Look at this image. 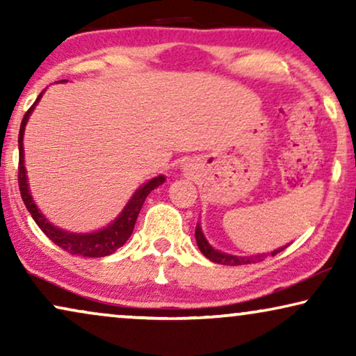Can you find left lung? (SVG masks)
<instances>
[{
  "instance_id": "1",
  "label": "left lung",
  "mask_w": 356,
  "mask_h": 356,
  "mask_svg": "<svg viewBox=\"0 0 356 356\" xmlns=\"http://www.w3.org/2000/svg\"><path fill=\"white\" fill-rule=\"evenodd\" d=\"M196 241H197V246L199 250L204 256L207 257V259H211L212 262H217V264H223V266H243V264H254V262H259L264 259L267 254H256V256H233V254H227V252H222V251H217L213 250V248L209 245V241L206 240V236H204L202 233V228H201V223H197L196 225ZM286 248V246H285ZM285 248H279V250L269 252L270 256H275L279 254L280 251H284Z\"/></svg>"
}]
</instances>
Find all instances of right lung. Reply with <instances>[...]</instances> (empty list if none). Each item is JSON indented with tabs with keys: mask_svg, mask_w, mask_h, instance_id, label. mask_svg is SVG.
I'll return each mask as SVG.
<instances>
[{
	"mask_svg": "<svg viewBox=\"0 0 356 356\" xmlns=\"http://www.w3.org/2000/svg\"><path fill=\"white\" fill-rule=\"evenodd\" d=\"M65 82V81H61ZM43 92L37 97V100L33 102V105L26 111L24 115L21 129H19V168H17V181H19V191H21L22 201L26 204L27 211L31 212V216L40 230L45 233V235L50 238V240L65 250L66 252L74 256H84V257H104L108 256L111 252H115L118 248H121L128 241L131 233L134 230L136 220H138V216L140 212V207L145 201V197L149 196L150 191L160 186L165 181L163 175H160L157 178H152L150 181L143 184L138 191L133 194V197L129 199V202L126 204V207L121 211L118 217L115 218L113 222L110 223L108 227L102 228L99 232L94 233H71L66 230H61L55 225H51L50 222L43 217V213L38 211V207L33 202V197L31 191H29L27 184V175H26V167H24V129H26L27 120L31 113L35 108L38 100L42 99Z\"/></svg>",
	"mask_w": 356,
	"mask_h": 356,
	"instance_id": "1",
	"label": "right lung"
}]
</instances>
